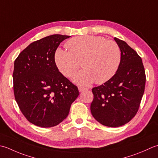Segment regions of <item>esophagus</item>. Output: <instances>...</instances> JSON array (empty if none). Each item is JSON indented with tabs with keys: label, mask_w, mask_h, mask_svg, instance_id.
Here are the masks:
<instances>
[{
	"label": "esophagus",
	"mask_w": 158,
	"mask_h": 158,
	"mask_svg": "<svg viewBox=\"0 0 158 158\" xmlns=\"http://www.w3.org/2000/svg\"><path fill=\"white\" fill-rule=\"evenodd\" d=\"M79 91L81 92H83L84 90H86V89H88V88H83V87H79Z\"/></svg>",
	"instance_id": "obj_1"
}]
</instances>
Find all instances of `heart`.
I'll use <instances>...</instances> for the list:
<instances>
[{
	"label": "heart",
	"instance_id": "1",
	"mask_svg": "<svg viewBox=\"0 0 158 158\" xmlns=\"http://www.w3.org/2000/svg\"><path fill=\"white\" fill-rule=\"evenodd\" d=\"M66 46L69 51H55V64L64 76L70 78L80 69L82 61L84 69L74 77V81L79 85H88L94 81L103 84L112 78L120 66L119 46L102 36L75 37L69 40Z\"/></svg>",
	"mask_w": 158,
	"mask_h": 158
}]
</instances>
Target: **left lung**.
Wrapping results in <instances>:
<instances>
[{"label":"left lung","mask_w":158,"mask_h":158,"mask_svg":"<svg viewBox=\"0 0 158 158\" xmlns=\"http://www.w3.org/2000/svg\"><path fill=\"white\" fill-rule=\"evenodd\" d=\"M121 51V61L109 81L92 89L90 110L98 123L111 127L125 125L137 114L146 75L141 57L125 41L114 38Z\"/></svg>","instance_id":"1"}]
</instances>
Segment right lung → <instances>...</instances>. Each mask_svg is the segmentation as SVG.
I'll return each instance as SVG.
<instances>
[{"label": "right lung", "instance_id": "right-lung-1", "mask_svg": "<svg viewBox=\"0 0 158 158\" xmlns=\"http://www.w3.org/2000/svg\"><path fill=\"white\" fill-rule=\"evenodd\" d=\"M69 35H49L32 42L14 61L15 99L30 123L51 127L66 118L79 93L76 85L60 71L54 55Z\"/></svg>", "mask_w": 158, "mask_h": 158}]
</instances>
